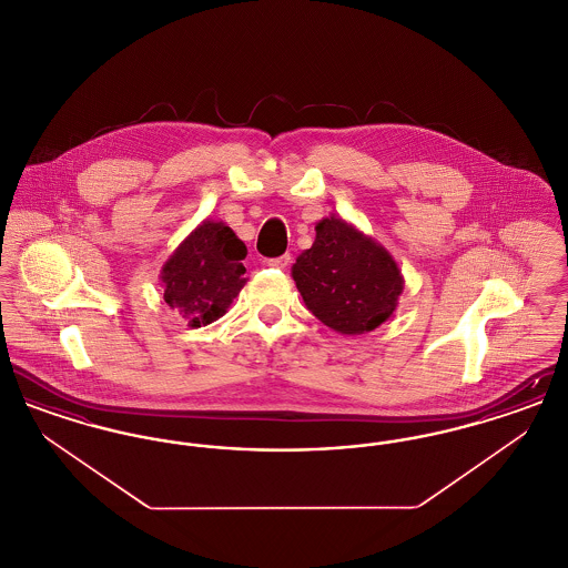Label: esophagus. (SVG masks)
<instances>
[{
	"label": "esophagus",
	"mask_w": 568,
	"mask_h": 568,
	"mask_svg": "<svg viewBox=\"0 0 568 568\" xmlns=\"http://www.w3.org/2000/svg\"><path fill=\"white\" fill-rule=\"evenodd\" d=\"M271 268H278V271H285L290 264H292V255L290 253H285V255H281V257H274V260H268L266 262Z\"/></svg>",
	"instance_id": "esophagus-1"
}]
</instances>
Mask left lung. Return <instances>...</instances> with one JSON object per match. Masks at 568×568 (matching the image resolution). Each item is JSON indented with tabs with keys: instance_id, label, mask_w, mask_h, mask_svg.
Returning <instances> with one entry per match:
<instances>
[{
	"instance_id": "1",
	"label": "left lung",
	"mask_w": 568,
	"mask_h": 568,
	"mask_svg": "<svg viewBox=\"0 0 568 568\" xmlns=\"http://www.w3.org/2000/svg\"><path fill=\"white\" fill-rule=\"evenodd\" d=\"M292 276L308 311L347 336L385 324L405 290L392 253L336 215L315 225V243L297 255Z\"/></svg>"
}]
</instances>
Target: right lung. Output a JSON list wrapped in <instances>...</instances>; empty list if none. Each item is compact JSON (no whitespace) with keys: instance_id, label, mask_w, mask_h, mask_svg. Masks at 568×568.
<instances>
[{"instance_id":"add662e5","label":"right lung","mask_w":568,"mask_h":568,"mask_svg":"<svg viewBox=\"0 0 568 568\" xmlns=\"http://www.w3.org/2000/svg\"><path fill=\"white\" fill-rule=\"evenodd\" d=\"M246 246L223 221L204 219L160 272L163 302L190 327L223 317L246 283Z\"/></svg>"}]
</instances>
